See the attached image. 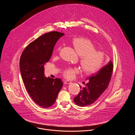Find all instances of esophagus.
Returning <instances> with one entry per match:
<instances>
[{"label": "esophagus", "instance_id": "obj_1", "mask_svg": "<svg viewBox=\"0 0 135 135\" xmlns=\"http://www.w3.org/2000/svg\"><path fill=\"white\" fill-rule=\"evenodd\" d=\"M71 82L70 81H64V83L65 84H70Z\"/></svg>", "mask_w": 135, "mask_h": 135}]
</instances>
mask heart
<instances>
[{"instance_id": "b5f03b06", "label": "heart", "mask_w": 135, "mask_h": 135, "mask_svg": "<svg viewBox=\"0 0 135 135\" xmlns=\"http://www.w3.org/2000/svg\"><path fill=\"white\" fill-rule=\"evenodd\" d=\"M73 44L80 56V65L85 74H94L102 68L105 60V54L102 51L95 50L94 44L90 40L82 37L76 38L73 40ZM61 46L58 47L57 52L61 51ZM80 72L78 67H70L64 70L63 75L67 79H73Z\"/></svg>"}]
</instances>
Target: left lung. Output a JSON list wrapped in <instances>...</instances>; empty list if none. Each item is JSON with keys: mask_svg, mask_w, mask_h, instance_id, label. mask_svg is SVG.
Returning <instances> with one entry per match:
<instances>
[{"mask_svg": "<svg viewBox=\"0 0 135 135\" xmlns=\"http://www.w3.org/2000/svg\"><path fill=\"white\" fill-rule=\"evenodd\" d=\"M113 70V64L110 61L95 74L86 79L88 81L84 88L74 98L75 103L79 106L84 107L94 103L107 89L110 81Z\"/></svg>", "mask_w": 135, "mask_h": 135, "instance_id": "obj_1", "label": "left lung"}]
</instances>
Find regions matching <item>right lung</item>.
<instances>
[{"label": "right lung", "instance_id": "add662e5", "mask_svg": "<svg viewBox=\"0 0 135 135\" xmlns=\"http://www.w3.org/2000/svg\"><path fill=\"white\" fill-rule=\"evenodd\" d=\"M64 34L51 31L40 36L25 49L20 59L23 83L32 100L44 108L52 106L61 89L60 79L46 78L44 65L50 59L54 46Z\"/></svg>", "mask_w": 135, "mask_h": 135}]
</instances>
